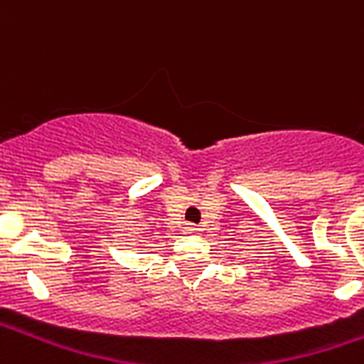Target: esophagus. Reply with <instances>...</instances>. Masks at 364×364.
Instances as JSON below:
<instances>
[{
	"label": "esophagus",
	"mask_w": 364,
	"mask_h": 364,
	"mask_svg": "<svg viewBox=\"0 0 364 364\" xmlns=\"http://www.w3.org/2000/svg\"><path fill=\"white\" fill-rule=\"evenodd\" d=\"M187 232H189V234H197V232H200V228L195 226V224H189V226H187Z\"/></svg>",
	"instance_id": "obj_1"
}]
</instances>
